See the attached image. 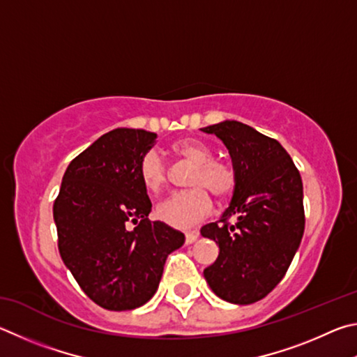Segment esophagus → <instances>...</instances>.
<instances>
[{"label":"esophagus","mask_w":357,"mask_h":357,"mask_svg":"<svg viewBox=\"0 0 357 357\" xmlns=\"http://www.w3.org/2000/svg\"><path fill=\"white\" fill-rule=\"evenodd\" d=\"M197 238H199V232H197V230H190V232L185 234L186 245H191V243H195Z\"/></svg>","instance_id":"1"}]
</instances>
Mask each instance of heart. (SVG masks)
Masks as SVG:
<instances>
[{"label":"heart","instance_id":"1","mask_svg":"<svg viewBox=\"0 0 357 357\" xmlns=\"http://www.w3.org/2000/svg\"><path fill=\"white\" fill-rule=\"evenodd\" d=\"M180 161L192 166L186 185L191 190L177 192L156 207V216L167 226L185 229L207 218L213 210L215 196L226 201L236 186L235 169L224 161L213 160L211 149L197 139H180L171 146ZM137 177L150 195H160L167 185V169L161 156L150 150L137 166Z\"/></svg>","mask_w":357,"mask_h":357}]
</instances>
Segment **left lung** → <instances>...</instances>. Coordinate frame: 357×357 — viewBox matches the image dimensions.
Returning <instances> with one entry per match:
<instances>
[{
  "mask_svg": "<svg viewBox=\"0 0 357 357\" xmlns=\"http://www.w3.org/2000/svg\"><path fill=\"white\" fill-rule=\"evenodd\" d=\"M201 130L224 142L236 174L232 201L221 220L201 229L202 236L220 246L204 278L224 301L257 303L282 280L301 243V175L276 139L246 123L224 121Z\"/></svg>",
  "mask_w": 357,
  "mask_h": 357,
  "instance_id": "8db88e82",
  "label": "left lung"
}]
</instances>
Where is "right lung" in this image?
Returning <instances> with one entry per match:
<instances>
[{"label":"right lung","instance_id":"obj_1","mask_svg":"<svg viewBox=\"0 0 357 357\" xmlns=\"http://www.w3.org/2000/svg\"><path fill=\"white\" fill-rule=\"evenodd\" d=\"M156 133L116 128L72 160L53 205L64 265L87 296L108 310H131L155 295L167 255L185 235L149 220L152 202L137 166ZM137 224L128 229V222Z\"/></svg>","mask_w":357,"mask_h":357}]
</instances>
